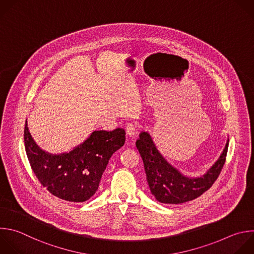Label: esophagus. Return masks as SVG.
Segmentation results:
<instances>
[{
	"instance_id": "esophagus-1",
	"label": "esophagus",
	"mask_w": 254,
	"mask_h": 254,
	"mask_svg": "<svg viewBox=\"0 0 254 254\" xmlns=\"http://www.w3.org/2000/svg\"><path fill=\"white\" fill-rule=\"evenodd\" d=\"M126 130H127V135L128 137H134V135L136 134V126L133 124H129L127 125Z\"/></svg>"
}]
</instances>
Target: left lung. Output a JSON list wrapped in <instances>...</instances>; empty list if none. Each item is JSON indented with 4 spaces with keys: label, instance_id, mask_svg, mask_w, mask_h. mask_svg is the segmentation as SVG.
I'll return each mask as SVG.
<instances>
[{
    "label": "left lung",
    "instance_id": "1",
    "mask_svg": "<svg viewBox=\"0 0 254 254\" xmlns=\"http://www.w3.org/2000/svg\"><path fill=\"white\" fill-rule=\"evenodd\" d=\"M228 142L229 140L219 158L206 174L199 178L186 177L168 163L157 150L147 131L139 134L135 145L142 158L146 181L152 195L161 203L180 204L195 199L211 188L225 162Z\"/></svg>",
    "mask_w": 254,
    "mask_h": 254
}]
</instances>
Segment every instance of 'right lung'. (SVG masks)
I'll return each instance as SVG.
<instances>
[{
    "label": "right lung",
    "instance_id": "1",
    "mask_svg": "<svg viewBox=\"0 0 254 254\" xmlns=\"http://www.w3.org/2000/svg\"><path fill=\"white\" fill-rule=\"evenodd\" d=\"M25 147L32 170L53 195L70 202H83L98 190L112 155L126 140L124 128L95 130L68 152L49 153L36 143L26 121Z\"/></svg>",
    "mask_w": 254,
    "mask_h": 254
}]
</instances>
